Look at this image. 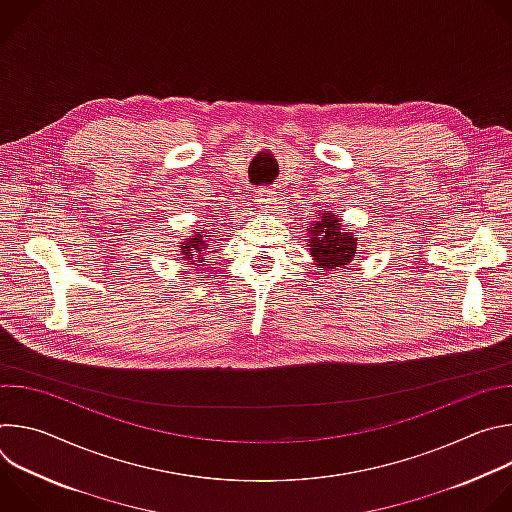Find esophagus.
<instances>
[{
  "instance_id": "34e87169",
  "label": "esophagus",
  "mask_w": 512,
  "mask_h": 512,
  "mask_svg": "<svg viewBox=\"0 0 512 512\" xmlns=\"http://www.w3.org/2000/svg\"><path fill=\"white\" fill-rule=\"evenodd\" d=\"M255 200H257V204H259L261 208L269 210V208H273V206L277 204V192H275V188H271V186L257 188V190H255Z\"/></svg>"
}]
</instances>
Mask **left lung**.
Returning a JSON list of instances; mask_svg holds the SVG:
<instances>
[{"label": "left lung", "mask_w": 512, "mask_h": 512, "mask_svg": "<svg viewBox=\"0 0 512 512\" xmlns=\"http://www.w3.org/2000/svg\"><path fill=\"white\" fill-rule=\"evenodd\" d=\"M310 251L318 261L316 265L324 269H338L352 261L356 251V239L340 231V221L336 214H318V221L310 229Z\"/></svg>", "instance_id": "obj_1"}]
</instances>
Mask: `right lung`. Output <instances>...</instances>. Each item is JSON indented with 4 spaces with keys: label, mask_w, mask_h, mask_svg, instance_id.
I'll return each instance as SVG.
<instances>
[{
    "label": "right lung",
    "mask_w": 512,
    "mask_h": 512,
    "mask_svg": "<svg viewBox=\"0 0 512 512\" xmlns=\"http://www.w3.org/2000/svg\"><path fill=\"white\" fill-rule=\"evenodd\" d=\"M204 237H212V235H194V239H188V241H184V243L180 245V253L186 255V257H184L186 261L198 259V263H200L202 251L208 247V243H206Z\"/></svg>",
    "instance_id": "1"
}]
</instances>
